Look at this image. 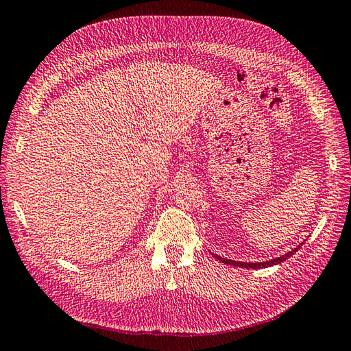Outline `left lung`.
<instances>
[{
	"label": "left lung",
	"mask_w": 351,
	"mask_h": 351,
	"mask_svg": "<svg viewBox=\"0 0 351 351\" xmlns=\"http://www.w3.org/2000/svg\"><path fill=\"white\" fill-rule=\"evenodd\" d=\"M300 245H302V243H300ZM298 248H300V247H298ZM298 248H295V250H291V251H289L287 254H284V256H281V257H276V258H274V260H269V262H263V263H247V262H234V260H227V258H223V257H219V256H215L219 262H223V263H226V265H233V266H239V267H247V269H260V267H266V266H274V265H278V263H281V262H284V260H287L289 257H291L293 254H295V252L298 251Z\"/></svg>",
	"instance_id": "8db88e82"
}]
</instances>
